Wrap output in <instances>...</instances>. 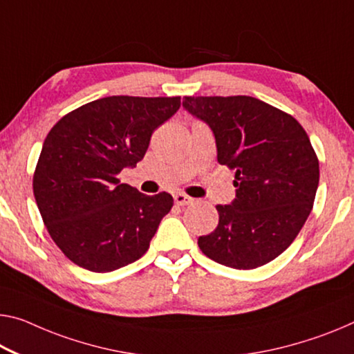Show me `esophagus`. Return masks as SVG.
Returning <instances> with one entry per match:
<instances>
[{"mask_svg": "<svg viewBox=\"0 0 354 354\" xmlns=\"http://www.w3.org/2000/svg\"><path fill=\"white\" fill-rule=\"evenodd\" d=\"M174 201H176L177 205H188V204H193V198L192 196L185 194V193H176L174 194Z\"/></svg>", "mask_w": 354, "mask_h": 354, "instance_id": "1", "label": "esophagus"}]
</instances>
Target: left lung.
<instances>
[{"instance_id": "obj_1", "label": "left lung", "mask_w": 354, "mask_h": 354, "mask_svg": "<svg viewBox=\"0 0 354 354\" xmlns=\"http://www.w3.org/2000/svg\"><path fill=\"white\" fill-rule=\"evenodd\" d=\"M212 128L216 158L236 172V199L216 205L218 226L198 239L205 257L257 269L291 245L313 207L319 162L295 117L252 96H185Z\"/></svg>"}]
</instances>
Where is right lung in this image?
<instances>
[{"label": "right lung", "mask_w": 354, "mask_h": 354, "mask_svg": "<svg viewBox=\"0 0 354 354\" xmlns=\"http://www.w3.org/2000/svg\"><path fill=\"white\" fill-rule=\"evenodd\" d=\"M180 107V96H107L53 124L32 176V193L48 234L74 264L111 272L149 250L174 205L169 193L147 196L120 182L151 134Z\"/></svg>", "instance_id": "right-lung-1"}]
</instances>
